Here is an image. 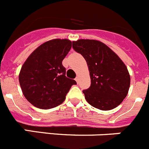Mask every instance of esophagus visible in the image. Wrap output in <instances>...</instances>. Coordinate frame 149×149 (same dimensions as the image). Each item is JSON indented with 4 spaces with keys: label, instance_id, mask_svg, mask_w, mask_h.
I'll list each match as a JSON object with an SVG mask.
<instances>
[{
    "label": "esophagus",
    "instance_id": "34e87169",
    "mask_svg": "<svg viewBox=\"0 0 149 149\" xmlns=\"http://www.w3.org/2000/svg\"><path fill=\"white\" fill-rule=\"evenodd\" d=\"M75 80H76V82L79 83V77H76V79H75Z\"/></svg>",
    "mask_w": 149,
    "mask_h": 149
}]
</instances>
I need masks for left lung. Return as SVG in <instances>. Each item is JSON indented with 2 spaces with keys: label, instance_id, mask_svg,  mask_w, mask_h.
I'll return each instance as SVG.
<instances>
[{
  "label": "left lung",
  "instance_id": "1",
  "mask_svg": "<svg viewBox=\"0 0 149 149\" xmlns=\"http://www.w3.org/2000/svg\"><path fill=\"white\" fill-rule=\"evenodd\" d=\"M73 48L88 65L91 87L83 91L91 105L102 111L112 110L122 103L130 88L127 67L114 52L97 40L73 41Z\"/></svg>",
  "mask_w": 149,
  "mask_h": 149
}]
</instances>
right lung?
Returning <instances> with one entry per match:
<instances>
[{"label":"right lung","instance_id":"obj_1","mask_svg":"<svg viewBox=\"0 0 149 149\" xmlns=\"http://www.w3.org/2000/svg\"><path fill=\"white\" fill-rule=\"evenodd\" d=\"M72 47L70 40H49L29 55L22 65L19 83L28 102L41 109H50L65 101L75 80L65 76L63 59Z\"/></svg>","mask_w":149,"mask_h":149}]
</instances>
